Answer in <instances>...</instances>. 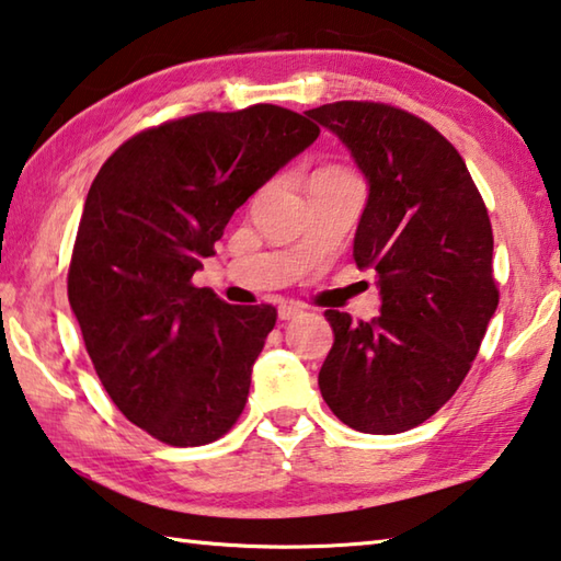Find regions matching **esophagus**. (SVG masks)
Here are the masks:
<instances>
[{
  "label": "esophagus",
  "mask_w": 561,
  "mask_h": 561,
  "mask_svg": "<svg viewBox=\"0 0 561 561\" xmlns=\"http://www.w3.org/2000/svg\"><path fill=\"white\" fill-rule=\"evenodd\" d=\"M298 316H302V308L296 306V302H283V306H278L280 320H296Z\"/></svg>",
  "instance_id": "34e87169"
}]
</instances>
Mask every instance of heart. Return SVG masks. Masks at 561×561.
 <instances>
[{
    "mask_svg": "<svg viewBox=\"0 0 561 561\" xmlns=\"http://www.w3.org/2000/svg\"><path fill=\"white\" fill-rule=\"evenodd\" d=\"M340 174H345V172H337V170H322V172H318L316 176H340Z\"/></svg>",
    "mask_w": 561,
    "mask_h": 561,
    "instance_id": "b5f03b06",
    "label": "heart"
}]
</instances>
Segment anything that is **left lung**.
Returning <instances> with one entry per match:
<instances>
[{"mask_svg": "<svg viewBox=\"0 0 561 561\" xmlns=\"http://www.w3.org/2000/svg\"><path fill=\"white\" fill-rule=\"evenodd\" d=\"M365 174L355 261L377 273L381 312L335 332L318 385L342 424L401 434L456 394L497 308L493 229L463 157L436 127L369 101L312 107Z\"/></svg>", "mask_w": 561, "mask_h": 561, "instance_id": "8db88e82", "label": "left lung"}]
</instances>
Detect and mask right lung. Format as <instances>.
Wrapping results in <instances>:
<instances>
[{
  "label": "right lung",
  "instance_id": "obj_1",
  "mask_svg": "<svg viewBox=\"0 0 561 561\" xmlns=\"http://www.w3.org/2000/svg\"><path fill=\"white\" fill-rule=\"evenodd\" d=\"M320 127L259 103L137 133L88 190L68 302L107 397L170 446L221 438L249 399L273 306H229L192 286L233 211Z\"/></svg>",
  "mask_w": 561,
  "mask_h": 561
}]
</instances>
